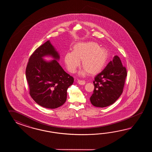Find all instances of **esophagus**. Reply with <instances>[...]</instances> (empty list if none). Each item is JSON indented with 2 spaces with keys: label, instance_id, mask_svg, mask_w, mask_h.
<instances>
[{
  "label": "esophagus",
  "instance_id": "esophagus-1",
  "mask_svg": "<svg viewBox=\"0 0 152 152\" xmlns=\"http://www.w3.org/2000/svg\"><path fill=\"white\" fill-rule=\"evenodd\" d=\"M77 83L80 85H85V81L84 80H77Z\"/></svg>",
  "mask_w": 152,
  "mask_h": 152
}]
</instances>
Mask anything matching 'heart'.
Segmentation results:
<instances>
[{
    "instance_id": "obj_1",
    "label": "heart",
    "mask_w": 152,
    "mask_h": 152,
    "mask_svg": "<svg viewBox=\"0 0 152 152\" xmlns=\"http://www.w3.org/2000/svg\"><path fill=\"white\" fill-rule=\"evenodd\" d=\"M109 53L107 49L100 47L96 42H79L73 46V52H68L64 56V62L68 71L75 73L80 65L84 69L79 75H96L99 73L107 64Z\"/></svg>"
}]
</instances>
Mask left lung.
Segmentation results:
<instances>
[{
  "label": "left lung",
  "instance_id": "left-lung-1",
  "mask_svg": "<svg viewBox=\"0 0 152 152\" xmlns=\"http://www.w3.org/2000/svg\"><path fill=\"white\" fill-rule=\"evenodd\" d=\"M126 75V68L120 58L115 56L94 77V94L90 98L91 104L94 107H104L114 103L123 92Z\"/></svg>",
  "mask_w": 152,
  "mask_h": 152
}]
</instances>
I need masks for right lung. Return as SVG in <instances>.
Masks as SVG:
<instances>
[{"mask_svg":"<svg viewBox=\"0 0 152 152\" xmlns=\"http://www.w3.org/2000/svg\"><path fill=\"white\" fill-rule=\"evenodd\" d=\"M45 57L53 60L45 61ZM60 54L50 40L39 47L29 58L26 78L30 94L39 105L48 109L61 107L67 99V91L74 82L58 64Z\"/></svg>","mask_w":152,"mask_h":152,"instance_id":"1","label":"right lung"}]
</instances>
